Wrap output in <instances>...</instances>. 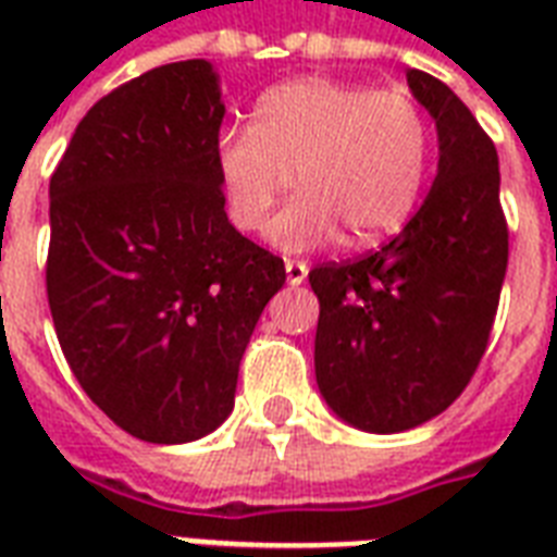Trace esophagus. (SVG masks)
<instances>
[{"label": "esophagus", "mask_w": 557, "mask_h": 557, "mask_svg": "<svg viewBox=\"0 0 557 557\" xmlns=\"http://www.w3.org/2000/svg\"><path fill=\"white\" fill-rule=\"evenodd\" d=\"M309 274V262L304 260H286V280L288 286H300Z\"/></svg>", "instance_id": "esophagus-1"}]
</instances>
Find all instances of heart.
<instances>
[{
  "mask_svg": "<svg viewBox=\"0 0 557 557\" xmlns=\"http://www.w3.org/2000/svg\"><path fill=\"white\" fill-rule=\"evenodd\" d=\"M431 156V121L407 91L332 77L262 91L248 129L216 141L227 216L245 234L262 227L288 182L300 187L269 225L286 248L318 245L338 227L349 245L398 231L422 196Z\"/></svg>",
  "mask_w": 557,
  "mask_h": 557,
  "instance_id": "b5f03b06",
  "label": "heart"
}]
</instances>
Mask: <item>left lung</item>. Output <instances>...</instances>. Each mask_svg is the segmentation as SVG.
<instances>
[{
    "instance_id": "left-lung-1",
    "label": "left lung",
    "mask_w": 557,
    "mask_h": 557,
    "mask_svg": "<svg viewBox=\"0 0 557 557\" xmlns=\"http://www.w3.org/2000/svg\"><path fill=\"white\" fill-rule=\"evenodd\" d=\"M407 86L440 133L431 193L389 243L309 271L318 387L370 433L410 431L457 401L485 356L509 265L494 141L433 74L407 69Z\"/></svg>"
}]
</instances>
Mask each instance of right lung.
<instances>
[{
    "instance_id": "obj_1",
    "label": "right lung",
    "mask_w": 557,
    "mask_h": 557,
    "mask_svg": "<svg viewBox=\"0 0 557 557\" xmlns=\"http://www.w3.org/2000/svg\"><path fill=\"white\" fill-rule=\"evenodd\" d=\"M225 117L205 60L152 69L86 112L51 176L48 309L86 396L144 442L225 422L245 347L286 283L225 213Z\"/></svg>"
}]
</instances>
